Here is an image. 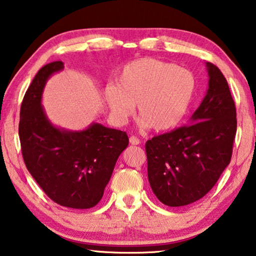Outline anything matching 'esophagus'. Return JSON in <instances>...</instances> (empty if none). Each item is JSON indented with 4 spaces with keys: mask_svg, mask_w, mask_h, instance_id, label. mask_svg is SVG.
<instances>
[{
    "mask_svg": "<svg viewBox=\"0 0 256 256\" xmlns=\"http://www.w3.org/2000/svg\"><path fill=\"white\" fill-rule=\"evenodd\" d=\"M130 144H133V146H138L140 144V140L138 139L136 136H132L131 138H130Z\"/></svg>",
    "mask_w": 256,
    "mask_h": 256,
    "instance_id": "1",
    "label": "esophagus"
}]
</instances>
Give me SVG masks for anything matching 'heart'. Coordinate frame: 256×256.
Here are the masks:
<instances>
[{
    "label": "heart",
    "instance_id": "obj_1",
    "mask_svg": "<svg viewBox=\"0 0 256 256\" xmlns=\"http://www.w3.org/2000/svg\"><path fill=\"white\" fill-rule=\"evenodd\" d=\"M196 80L192 72L174 64L144 56L130 62L104 88L112 118L126 123L136 104L140 123L155 131L176 128L192 101Z\"/></svg>",
    "mask_w": 256,
    "mask_h": 256
}]
</instances>
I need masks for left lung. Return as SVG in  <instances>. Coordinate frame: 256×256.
<instances>
[{
  "label": "left lung",
  "mask_w": 256,
  "mask_h": 256,
  "mask_svg": "<svg viewBox=\"0 0 256 256\" xmlns=\"http://www.w3.org/2000/svg\"><path fill=\"white\" fill-rule=\"evenodd\" d=\"M208 88L188 124L146 144L148 180L163 204L197 202L229 165L236 136L234 101L221 70L206 62Z\"/></svg>",
  "instance_id": "obj_1"
}]
</instances>
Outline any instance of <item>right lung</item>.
Segmentation results:
<instances>
[{"mask_svg": "<svg viewBox=\"0 0 256 256\" xmlns=\"http://www.w3.org/2000/svg\"><path fill=\"white\" fill-rule=\"evenodd\" d=\"M64 70L62 62L48 64L35 75L20 108L19 139L26 168L56 204L76 210L100 202L128 134L92 123L80 131L52 124L42 104L50 77Z\"/></svg>", "mask_w": 256, "mask_h": 256, "instance_id": "1", "label": "right lung"}]
</instances>
